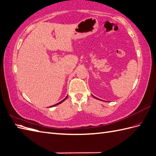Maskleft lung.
I'll return each mask as SVG.
<instances>
[{
	"mask_svg": "<svg viewBox=\"0 0 156 156\" xmlns=\"http://www.w3.org/2000/svg\"><path fill=\"white\" fill-rule=\"evenodd\" d=\"M93 97H94V96H93ZM94 98H95V97H94ZM96 99H98V98H96Z\"/></svg>",
	"mask_w": 156,
	"mask_h": 156,
	"instance_id": "left-lung-1",
	"label": "left lung"
}]
</instances>
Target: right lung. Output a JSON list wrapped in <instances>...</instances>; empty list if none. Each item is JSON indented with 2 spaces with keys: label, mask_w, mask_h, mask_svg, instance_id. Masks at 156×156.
I'll list each match as a JSON object with an SVG mask.
<instances>
[{
  "label": "right lung",
  "mask_w": 156,
  "mask_h": 156,
  "mask_svg": "<svg viewBox=\"0 0 156 156\" xmlns=\"http://www.w3.org/2000/svg\"><path fill=\"white\" fill-rule=\"evenodd\" d=\"M67 97H66V98H65V99H63V101H61V102H59V103H57V104H55V105H53V106H52V107H53V106H55V105H58V104H60V103H62V102H63V101H65V99H67Z\"/></svg>",
  "instance_id": "1"
}]
</instances>
